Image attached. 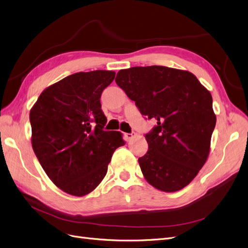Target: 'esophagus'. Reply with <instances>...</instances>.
I'll return each instance as SVG.
<instances>
[{
	"mask_svg": "<svg viewBox=\"0 0 248 248\" xmlns=\"http://www.w3.org/2000/svg\"><path fill=\"white\" fill-rule=\"evenodd\" d=\"M124 136H125V139H126V141H131L133 137L135 136V134H133V133H126Z\"/></svg>",
	"mask_w": 248,
	"mask_h": 248,
	"instance_id": "obj_1",
	"label": "esophagus"
}]
</instances>
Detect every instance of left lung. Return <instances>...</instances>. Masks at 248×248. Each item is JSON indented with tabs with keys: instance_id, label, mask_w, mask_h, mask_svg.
Here are the masks:
<instances>
[{
	"instance_id": "1",
	"label": "left lung",
	"mask_w": 248,
	"mask_h": 248,
	"mask_svg": "<svg viewBox=\"0 0 248 248\" xmlns=\"http://www.w3.org/2000/svg\"><path fill=\"white\" fill-rule=\"evenodd\" d=\"M115 82L146 119L148 151L139 164L150 185L164 192L187 186L205 163L216 126L213 98L189 71L136 66L117 72Z\"/></svg>"
}]
</instances>
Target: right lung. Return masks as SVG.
<instances>
[{
  "mask_svg": "<svg viewBox=\"0 0 248 248\" xmlns=\"http://www.w3.org/2000/svg\"><path fill=\"white\" fill-rule=\"evenodd\" d=\"M114 78L108 70L73 73L46 89L31 110L36 157L54 184L70 195L93 191L115 149L125 144L119 132L104 131L100 98Z\"/></svg>",
  "mask_w": 248,
  "mask_h": 248,
  "instance_id": "add662e5",
  "label": "right lung"
}]
</instances>
